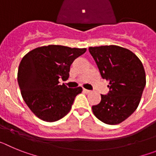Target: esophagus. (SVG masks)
Masks as SVG:
<instances>
[{
	"label": "esophagus",
	"instance_id": "34e87169",
	"mask_svg": "<svg viewBox=\"0 0 156 156\" xmlns=\"http://www.w3.org/2000/svg\"><path fill=\"white\" fill-rule=\"evenodd\" d=\"M83 92H84V93H90V90H87V89H83Z\"/></svg>",
	"mask_w": 156,
	"mask_h": 156
}]
</instances>
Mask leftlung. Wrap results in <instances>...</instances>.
I'll return each mask as SVG.
<instances>
[{"label":"left lung","instance_id":"obj_1","mask_svg":"<svg viewBox=\"0 0 156 156\" xmlns=\"http://www.w3.org/2000/svg\"><path fill=\"white\" fill-rule=\"evenodd\" d=\"M101 76L108 80L109 92L92 111L106 124H119L137 109L146 84L144 66L131 51L116 45L90 47Z\"/></svg>","mask_w":156,"mask_h":156}]
</instances>
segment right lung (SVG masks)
Segmentation results:
<instances>
[{"label":"right lung","mask_w":156,"mask_h":156,"mask_svg":"<svg viewBox=\"0 0 156 156\" xmlns=\"http://www.w3.org/2000/svg\"><path fill=\"white\" fill-rule=\"evenodd\" d=\"M86 48L48 45L30 51L22 59L18 83L23 100L35 115L46 122H55L69 112L82 87L68 88L59 79L67 80L70 66Z\"/></svg>","instance_id":"1"}]
</instances>
